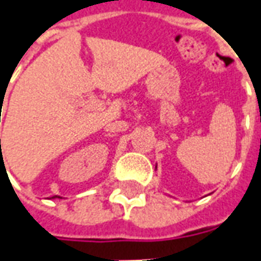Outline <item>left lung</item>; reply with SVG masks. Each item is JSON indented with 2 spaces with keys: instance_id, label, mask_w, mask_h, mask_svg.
<instances>
[{
  "instance_id": "1",
  "label": "left lung",
  "mask_w": 261,
  "mask_h": 261,
  "mask_svg": "<svg viewBox=\"0 0 261 261\" xmlns=\"http://www.w3.org/2000/svg\"><path fill=\"white\" fill-rule=\"evenodd\" d=\"M155 169H156V165H155Z\"/></svg>"
}]
</instances>
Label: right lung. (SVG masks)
<instances>
[{"mask_svg": "<svg viewBox=\"0 0 261 261\" xmlns=\"http://www.w3.org/2000/svg\"><path fill=\"white\" fill-rule=\"evenodd\" d=\"M0 141H1V140H0ZM53 198H63V197H60V196H53V197H51V200H53Z\"/></svg>", "mask_w": 261, "mask_h": 261, "instance_id": "right-lung-1", "label": "right lung"}]
</instances>
